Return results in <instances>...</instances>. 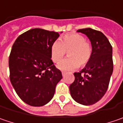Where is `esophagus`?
I'll return each mask as SVG.
<instances>
[{
  "label": "esophagus",
  "mask_w": 123,
  "mask_h": 123,
  "mask_svg": "<svg viewBox=\"0 0 123 123\" xmlns=\"http://www.w3.org/2000/svg\"><path fill=\"white\" fill-rule=\"evenodd\" d=\"M65 74H66V72H62V76H64Z\"/></svg>",
  "instance_id": "1"
}]
</instances>
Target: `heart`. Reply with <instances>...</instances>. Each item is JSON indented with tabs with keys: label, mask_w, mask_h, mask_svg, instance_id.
Returning <instances> with one entry per match:
<instances>
[{
	"label": "heart",
	"mask_w": 123,
	"mask_h": 123,
	"mask_svg": "<svg viewBox=\"0 0 123 123\" xmlns=\"http://www.w3.org/2000/svg\"><path fill=\"white\" fill-rule=\"evenodd\" d=\"M66 51L69 58L58 65V67L64 71L86 67L92 59L93 47L83 35L72 33L62 36L61 41L56 40L52 43L50 50L52 61L60 62L66 55Z\"/></svg>",
	"instance_id": "obj_1"
}]
</instances>
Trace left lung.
<instances>
[{
  "label": "left lung",
  "instance_id": "left-lung-1",
  "mask_svg": "<svg viewBox=\"0 0 123 123\" xmlns=\"http://www.w3.org/2000/svg\"><path fill=\"white\" fill-rule=\"evenodd\" d=\"M87 35L93 47L89 64L80 72L74 73L75 80L69 85L72 97L84 105L95 104L103 97L113 72L112 47L101 31L91 28L77 31Z\"/></svg>",
  "mask_w": 123,
  "mask_h": 123
}]
</instances>
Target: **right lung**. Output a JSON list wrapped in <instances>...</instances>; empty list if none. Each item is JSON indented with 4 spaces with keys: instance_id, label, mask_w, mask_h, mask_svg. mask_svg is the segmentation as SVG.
<instances>
[{
    "instance_id": "obj_1",
    "label": "right lung",
    "mask_w": 123,
    "mask_h": 123,
    "mask_svg": "<svg viewBox=\"0 0 123 123\" xmlns=\"http://www.w3.org/2000/svg\"><path fill=\"white\" fill-rule=\"evenodd\" d=\"M55 31L35 28L15 40L9 58L10 81L25 103L40 107L53 98L61 72L51 59V46L58 38Z\"/></svg>"
}]
</instances>
